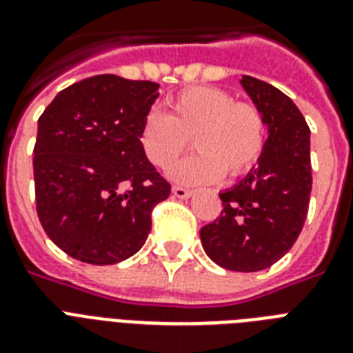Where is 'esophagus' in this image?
Wrapping results in <instances>:
<instances>
[{"instance_id":"34e87169","label":"esophagus","mask_w":353,"mask_h":353,"mask_svg":"<svg viewBox=\"0 0 353 353\" xmlns=\"http://www.w3.org/2000/svg\"><path fill=\"white\" fill-rule=\"evenodd\" d=\"M172 194H174V196L179 199H187V198H190V194L192 192H190V190L185 187H172Z\"/></svg>"}]
</instances>
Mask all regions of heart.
<instances>
[{
  "label": "heart",
  "mask_w": 353,
  "mask_h": 353,
  "mask_svg": "<svg viewBox=\"0 0 353 353\" xmlns=\"http://www.w3.org/2000/svg\"><path fill=\"white\" fill-rule=\"evenodd\" d=\"M265 121L251 102L236 101L220 88L192 85L168 99V115L152 110L139 128L146 159L170 168L192 139L196 154L172 168L179 183L196 185L240 177L256 165L265 148Z\"/></svg>",
  "instance_id": "1"
}]
</instances>
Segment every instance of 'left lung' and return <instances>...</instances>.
<instances>
[{"instance_id":"8db88e82","label":"left lung","mask_w":353,"mask_h":353,"mask_svg":"<svg viewBox=\"0 0 353 353\" xmlns=\"http://www.w3.org/2000/svg\"><path fill=\"white\" fill-rule=\"evenodd\" d=\"M268 126L258 166L220 194L221 214L199 236L212 262L252 273L279 262L301 234L312 194L310 128L295 102L274 85L240 80Z\"/></svg>"}]
</instances>
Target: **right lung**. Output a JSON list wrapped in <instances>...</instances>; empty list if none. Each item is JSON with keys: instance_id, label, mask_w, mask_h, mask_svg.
<instances>
[{"instance_id": "add662e5", "label": "right lung", "mask_w": 353, "mask_h": 353, "mask_svg": "<svg viewBox=\"0 0 353 353\" xmlns=\"http://www.w3.org/2000/svg\"><path fill=\"white\" fill-rule=\"evenodd\" d=\"M159 84L97 74L60 91L38 119L36 212L69 256L110 265L133 256L170 183L146 159L139 128Z\"/></svg>"}]
</instances>
